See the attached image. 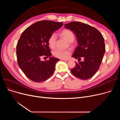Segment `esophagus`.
Segmentation results:
<instances>
[{"instance_id":"1","label":"esophagus","mask_w":120,"mask_h":120,"mask_svg":"<svg viewBox=\"0 0 120 120\" xmlns=\"http://www.w3.org/2000/svg\"><path fill=\"white\" fill-rule=\"evenodd\" d=\"M60 60H62V61H68V59H60Z\"/></svg>"}]
</instances>
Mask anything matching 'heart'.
<instances>
[{
    "instance_id": "b5f03b06",
    "label": "heart",
    "mask_w": 120,
    "mask_h": 120,
    "mask_svg": "<svg viewBox=\"0 0 120 120\" xmlns=\"http://www.w3.org/2000/svg\"><path fill=\"white\" fill-rule=\"evenodd\" d=\"M61 35L70 43L72 42L75 39L74 33L70 30H64L61 33ZM57 36L55 34H52L49 36L48 40L49 46L52 49H53L56 45ZM71 54L70 50H60L55 49L52 52L53 55L56 58L60 59H67Z\"/></svg>"
}]
</instances>
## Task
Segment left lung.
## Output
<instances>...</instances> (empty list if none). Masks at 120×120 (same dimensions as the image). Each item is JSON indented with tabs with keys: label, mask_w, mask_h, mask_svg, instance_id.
I'll list each match as a JSON object with an SVG mask.
<instances>
[{
	"label": "left lung",
	"mask_w": 120,
	"mask_h": 120,
	"mask_svg": "<svg viewBox=\"0 0 120 120\" xmlns=\"http://www.w3.org/2000/svg\"><path fill=\"white\" fill-rule=\"evenodd\" d=\"M65 28L73 31L78 45L72 57L78 58L79 62H76V66L71 69V72L82 80L92 77L99 70L105 51L102 34L96 28L80 22L65 24ZM82 56L84 61L80 62L79 59Z\"/></svg>",
	"instance_id": "left-lung-1"
}]
</instances>
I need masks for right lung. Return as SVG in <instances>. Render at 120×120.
<instances>
[{"label":"right lung","mask_w":120,"mask_h":120,"mask_svg":"<svg viewBox=\"0 0 120 120\" xmlns=\"http://www.w3.org/2000/svg\"><path fill=\"white\" fill-rule=\"evenodd\" d=\"M62 22L50 20L37 22L22 33L16 45L17 63L30 80L41 82L49 79L54 71L59 59L51 57L48 40L54 31L63 26ZM43 56L49 60L41 61Z\"/></svg>","instance_id":"add662e5"}]
</instances>
